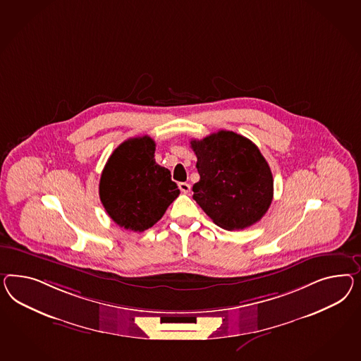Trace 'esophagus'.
Listing matches in <instances>:
<instances>
[{
    "label": "esophagus",
    "mask_w": 361,
    "mask_h": 361,
    "mask_svg": "<svg viewBox=\"0 0 361 361\" xmlns=\"http://www.w3.org/2000/svg\"><path fill=\"white\" fill-rule=\"evenodd\" d=\"M178 189H180L183 193L188 195V193L190 192V185H189L188 183H178Z\"/></svg>",
    "instance_id": "esophagus-1"
}]
</instances>
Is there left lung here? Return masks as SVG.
Returning <instances> with one entry per match:
<instances>
[{"label": "left lung", "instance_id": "1", "mask_svg": "<svg viewBox=\"0 0 361 361\" xmlns=\"http://www.w3.org/2000/svg\"><path fill=\"white\" fill-rule=\"evenodd\" d=\"M200 181L193 200L216 226L243 230L259 222L273 198V176L260 149L234 131L192 139Z\"/></svg>", "mask_w": 361, "mask_h": 361}]
</instances>
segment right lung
<instances>
[{"label":"right lung","mask_w":361,"mask_h":361,"mask_svg":"<svg viewBox=\"0 0 361 361\" xmlns=\"http://www.w3.org/2000/svg\"><path fill=\"white\" fill-rule=\"evenodd\" d=\"M178 195L171 172L156 163L155 142L147 135L119 145L99 180V198L107 214L131 231L152 227Z\"/></svg>","instance_id":"right-lung-1"}]
</instances>
